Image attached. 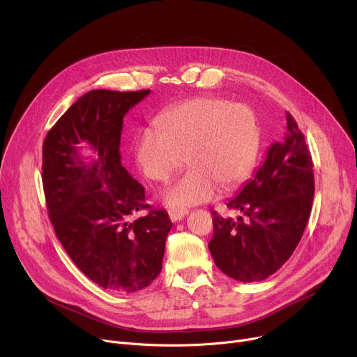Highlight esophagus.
I'll return each instance as SVG.
<instances>
[{
	"label": "esophagus",
	"instance_id": "34e87169",
	"mask_svg": "<svg viewBox=\"0 0 357 357\" xmlns=\"http://www.w3.org/2000/svg\"><path fill=\"white\" fill-rule=\"evenodd\" d=\"M188 213H189V211H185V209H177V208L168 209V216H169V219L173 220V222H177V220H181Z\"/></svg>",
	"mask_w": 357,
	"mask_h": 357
}]
</instances>
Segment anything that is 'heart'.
<instances>
[{"instance_id": "1", "label": "heart", "mask_w": 357, "mask_h": 357, "mask_svg": "<svg viewBox=\"0 0 357 357\" xmlns=\"http://www.w3.org/2000/svg\"><path fill=\"white\" fill-rule=\"evenodd\" d=\"M157 126L145 128L135 142L142 173L165 181L185 162L189 172L162 192L172 206L185 208L212 200L219 184L232 189L243 183L257 161L260 128L256 114L240 103L199 97L165 110Z\"/></svg>"}]
</instances>
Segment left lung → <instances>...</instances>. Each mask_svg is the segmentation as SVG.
I'll list each match as a JSON object with an SVG mask.
<instances>
[{"instance_id":"1","label":"left lung","mask_w":357,"mask_h":357,"mask_svg":"<svg viewBox=\"0 0 357 357\" xmlns=\"http://www.w3.org/2000/svg\"><path fill=\"white\" fill-rule=\"evenodd\" d=\"M314 190L307 142L292 114L286 113L282 141L271 144L256 174L227 205L244 216L234 220L212 212L213 236L208 247L219 270L244 283L278 271L301 241Z\"/></svg>"}]
</instances>
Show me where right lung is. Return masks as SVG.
<instances>
[{
  "instance_id": "obj_1",
  "label": "right lung",
  "mask_w": 357,
  "mask_h": 357,
  "mask_svg": "<svg viewBox=\"0 0 357 357\" xmlns=\"http://www.w3.org/2000/svg\"><path fill=\"white\" fill-rule=\"evenodd\" d=\"M151 90H93L79 97L46 135L42 180L49 219L68 256L98 286L135 294L161 271L172 220L149 209L144 185L122 165L125 114ZM86 143L94 158H82Z\"/></svg>"
}]
</instances>
